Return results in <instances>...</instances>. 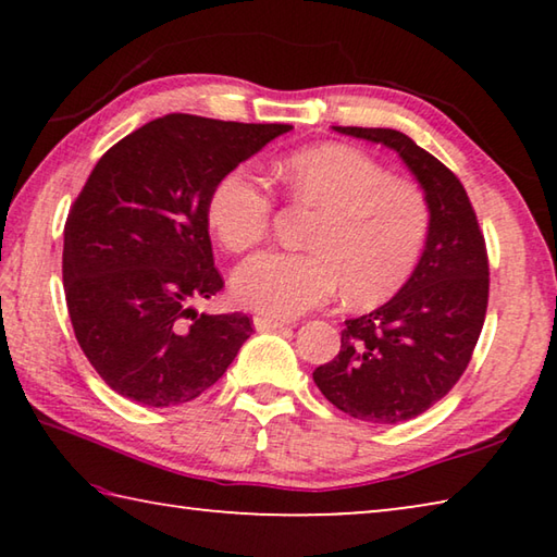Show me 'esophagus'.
Returning a JSON list of instances; mask_svg holds the SVG:
<instances>
[{
  "instance_id": "34e87169",
  "label": "esophagus",
  "mask_w": 557,
  "mask_h": 557,
  "mask_svg": "<svg viewBox=\"0 0 557 557\" xmlns=\"http://www.w3.org/2000/svg\"><path fill=\"white\" fill-rule=\"evenodd\" d=\"M252 324H256L258 332H277V329L287 326L285 319H272V317H262V314L252 319Z\"/></svg>"
}]
</instances>
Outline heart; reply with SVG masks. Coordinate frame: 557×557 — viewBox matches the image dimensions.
Returning <instances> with one entry per match:
<instances>
[{"instance_id": "b5f03b06", "label": "heart", "mask_w": 557, "mask_h": 557, "mask_svg": "<svg viewBox=\"0 0 557 557\" xmlns=\"http://www.w3.org/2000/svg\"><path fill=\"white\" fill-rule=\"evenodd\" d=\"M277 176L295 201L319 209L307 252L270 250L235 270L233 292L270 317H297L344 287L354 305L393 297L418 268L432 211L418 184L348 145L287 154ZM275 199L248 169H231L211 188L206 219L225 250L245 252L268 238Z\"/></svg>"}]
</instances>
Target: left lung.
Instances as JSON below:
<instances>
[{"label": "left lung", "instance_id": "obj_1", "mask_svg": "<svg viewBox=\"0 0 557 557\" xmlns=\"http://www.w3.org/2000/svg\"><path fill=\"white\" fill-rule=\"evenodd\" d=\"M395 149L418 176L432 223L425 252L398 295L348 319L342 351L314 371L338 410L375 425L418 418L455 388L482 334L488 256L474 206L455 172L388 127H334Z\"/></svg>", "mask_w": 557, "mask_h": 557}]
</instances>
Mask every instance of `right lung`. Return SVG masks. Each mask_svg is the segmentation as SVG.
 <instances>
[{
	"mask_svg": "<svg viewBox=\"0 0 557 557\" xmlns=\"http://www.w3.org/2000/svg\"><path fill=\"white\" fill-rule=\"evenodd\" d=\"M289 129L174 112L98 159L63 228V289L83 354L122 398L149 408L199 398L252 334L248 314L194 309L223 289L206 201Z\"/></svg>",
	"mask_w": 557,
	"mask_h": 557,
	"instance_id": "1",
	"label": "right lung"
}]
</instances>
